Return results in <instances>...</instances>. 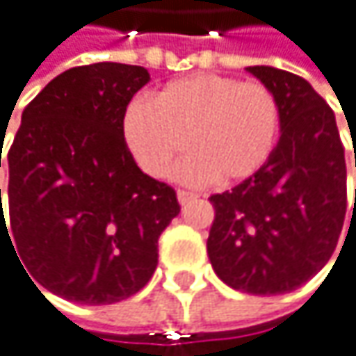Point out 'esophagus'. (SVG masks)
Returning <instances> with one entry per match:
<instances>
[{"label": "esophagus", "instance_id": "1", "mask_svg": "<svg viewBox=\"0 0 356 356\" xmlns=\"http://www.w3.org/2000/svg\"><path fill=\"white\" fill-rule=\"evenodd\" d=\"M177 198H179V204H181V207H186V204H190L192 200H196L198 194H194V192H190V190H179V192H177Z\"/></svg>", "mask_w": 356, "mask_h": 356}]
</instances>
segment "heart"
Wrapping results in <instances>:
<instances>
[{"label": "heart", "instance_id": "b5f03b06", "mask_svg": "<svg viewBox=\"0 0 356 356\" xmlns=\"http://www.w3.org/2000/svg\"><path fill=\"white\" fill-rule=\"evenodd\" d=\"M282 129V106L261 81L194 74L172 81L152 95L149 106L131 102L122 131L137 164L152 177L170 175L186 152L192 179L236 184L271 158ZM188 141L186 142L185 139Z\"/></svg>", "mask_w": 356, "mask_h": 356}]
</instances>
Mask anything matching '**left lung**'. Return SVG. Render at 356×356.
<instances>
[{
    "label": "left lung",
    "instance_id": "left-lung-1",
    "mask_svg": "<svg viewBox=\"0 0 356 356\" xmlns=\"http://www.w3.org/2000/svg\"><path fill=\"white\" fill-rule=\"evenodd\" d=\"M246 70L277 95L282 135L261 170L211 196L207 250L234 290L286 294L317 275L336 250L346 217L344 145L334 110L309 81L273 66Z\"/></svg>",
    "mask_w": 356,
    "mask_h": 356
}]
</instances>
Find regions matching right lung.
Returning <instances> with one entry per match:
<instances>
[{
    "label": "right lung",
    "mask_w": 356,
    "mask_h": 356,
    "mask_svg": "<svg viewBox=\"0 0 356 356\" xmlns=\"http://www.w3.org/2000/svg\"><path fill=\"white\" fill-rule=\"evenodd\" d=\"M147 81L143 66L118 62L68 68L24 108L8 149L10 225L0 190V242L12 235L33 284L70 302L112 305L139 292L158 265L160 234L181 211L124 141L127 106Z\"/></svg>",
    "instance_id": "add662e5"
}]
</instances>
